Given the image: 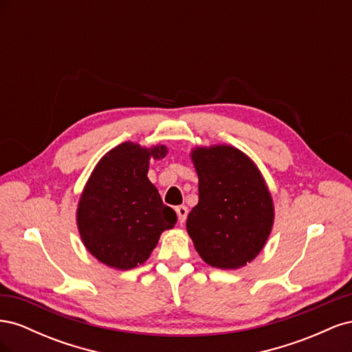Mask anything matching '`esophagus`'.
<instances>
[{
    "label": "esophagus",
    "mask_w": 352,
    "mask_h": 352,
    "mask_svg": "<svg viewBox=\"0 0 352 352\" xmlns=\"http://www.w3.org/2000/svg\"><path fill=\"white\" fill-rule=\"evenodd\" d=\"M175 210H176L179 223H180V225H184L185 220H186V216H188V208L185 206H177Z\"/></svg>",
    "instance_id": "obj_1"
}]
</instances>
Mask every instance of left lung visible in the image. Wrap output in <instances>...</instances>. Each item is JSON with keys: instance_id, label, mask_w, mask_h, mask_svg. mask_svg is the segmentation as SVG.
<instances>
[{"instance_id": "left-lung-1", "label": "left lung", "mask_w": 352, "mask_h": 352, "mask_svg": "<svg viewBox=\"0 0 352 352\" xmlns=\"http://www.w3.org/2000/svg\"><path fill=\"white\" fill-rule=\"evenodd\" d=\"M190 158L199 179L198 204L186 220L195 250L211 267H243L257 257L273 228L267 185L235 146H198Z\"/></svg>"}]
</instances>
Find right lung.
I'll return each instance as SVG.
<instances>
[{
	"label": "right lung",
	"mask_w": 352,
	"mask_h": 352,
	"mask_svg": "<svg viewBox=\"0 0 352 352\" xmlns=\"http://www.w3.org/2000/svg\"><path fill=\"white\" fill-rule=\"evenodd\" d=\"M166 154L164 145L123 142L100 160L85 185L78 229L87 250L109 267L131 270L145 263L160 235L175 228V210L146 177L150 160Z\"/></svg>",
	"instance_id": "add662e5"
}]
</instances>
